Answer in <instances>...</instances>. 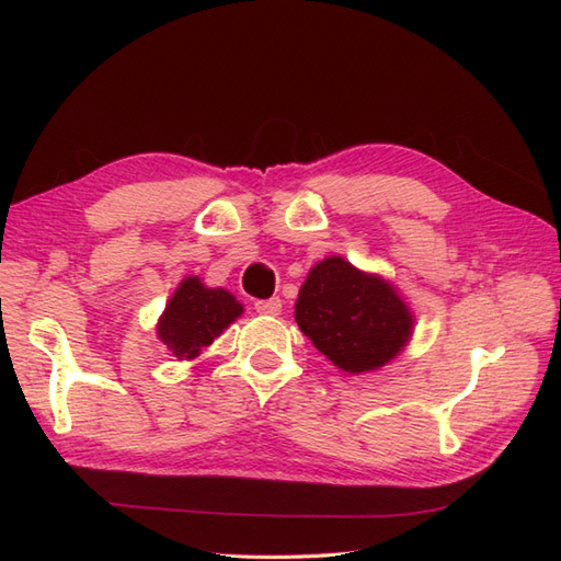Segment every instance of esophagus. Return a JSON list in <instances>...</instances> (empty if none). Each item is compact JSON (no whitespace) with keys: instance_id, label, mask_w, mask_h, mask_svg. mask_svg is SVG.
<instances>
[{"instance_id":"1","label":"esophagus","mask_w":561,"mask_h":561,"mask_svg":"<svg viewBox=\"0 0 561 561\" xmlns=\"http://www.w3.org/2000/svg\"><path fill=\"white\" fill-rule=\"evenodd\" d=\"M283 309V304L278 297H271L264 301H254V311L262 313V316H278Z\"/></svg>"}]
</instances>
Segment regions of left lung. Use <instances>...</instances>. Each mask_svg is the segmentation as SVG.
Masks as SVG:
<instances>
[{"instance_id": "8db88e82", "label": "left lung", "mask_w": 561, "mask_h": 561, "mask_svg": "<svg viewBox=\"0 0 561 561\" xmlns=\"http://www.w3.org/2000/svg\"><path fill=\"white\" fill-rule=\"evenodd\" d=\"M295 320L334 367L365 375L404 351L416 318L393 283L330 254L301 283Z\"/></svg>"}]
</instances>
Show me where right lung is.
Masks as SVG:
<instances>
[{
    "label": "right lung",
    "mask_w": 561,
    "mask_h": 561,
    "mask_svg": "<svg viewBox=\"0 0 561 561\" xmlns=\"http://www.w3.org/2000/svg\"><path fill=\"white\" fill-rule=\"evenodd\" d=\"M243 311V304L225 287H208L198 276H186L165 301L157 336L178 360H194Z\"/></svg>",
    "instance_id": "obj_1"
}]
</instances>
